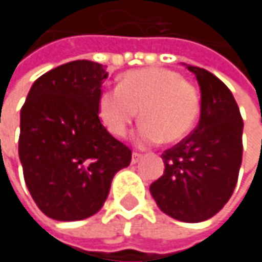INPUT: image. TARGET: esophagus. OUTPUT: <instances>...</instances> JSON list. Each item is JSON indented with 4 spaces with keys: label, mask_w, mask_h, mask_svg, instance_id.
Masks as SVG:
<instances>
[{
    "label": "esophagus",
    "mask_w": 262,
    "mask_h": 262,
    "mask_svg": "<svg viewBox=\"0 0 262 262\" xmlns=\"http://www.w3.org/2000/svg\"><path fill=\"white\" fill-rule=\"evenodd\" d=\"M141 158H142V155H141V153H136V151H135V153L132 155V164H136V162H138V161H139Z\"/></svg>",
    "instance_id": "obj_1"
}]
</instances>
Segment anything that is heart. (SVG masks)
<instances>
[{"label":"heart","instance_id":"1","mask_svg":"<svg viewBox=\"0 0 262 262\" xmlns=\"http://www.w3.org/2000/svg\"><path fill=\"white\" fill-rule=\"evenodd\" d=\"M97 114L114 136H124L139 114L144 123L136 132L138 144L153 145L162 139L178 142L199 118L200 95L192 83L173 70H133L123 76L118 86L100 92Z\"/></svg>","mask_w":262,"mask_h":262}]
</instances>
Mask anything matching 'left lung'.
<instances>
[{"instance_id": "1", "label": "left lung", "mask_w": 262, "mask_h": 262, "mask_svg": "<svg viewBox=\"0 0 262 262\" xmlns=\"http://www.w3.org/2000/svg\"><path fill=\"white\" fill-rule=\"evenodd\" d=\"M200 86V120L185 139L164 151V174L150 185L162 212L199 223L231 199L243 159V118L229 88L209 71L186 65Z\"/></svg>"}]
</instances>
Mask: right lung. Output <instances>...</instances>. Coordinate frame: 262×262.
I'll return each instance as SVG.
<instances>
[{
  "mask_svg": "<svg viewBox=\"0 0 262 262\" xmlns=\"http://www.w3.org/2000/svg\"><path fill=\"white\" fill-rule=\"evenodd\" d=\"M106 79V68L91 60L60 65L33 83L21 109L24 179L50 219L76 222L97 214L114 176L130 164V148L97 114Z\"/></svg>",
  "mask_w": 262,
  "mask_h": 262,
  "instance_id": "right-lung-1",
  "label": "right lung"
}]
</instances>
